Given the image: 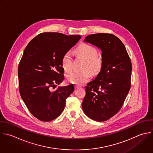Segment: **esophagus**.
<instances>
[{"instance_id": "34e87169", "label": "esophagus", "mask_w": 153, "mask_h": 153, "mask_svg": "<svg viewBox=\"0 0 153 153\" xmlns=\"http://www.w3.org/2000/svg\"><path fill=\"white\" fill-rule=\"evenodd\" d=\"M80 86H79V85H75V86H74V88H75L76 89H77V88H80Z\"/></svg>"}]
</instances>
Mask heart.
Instances as JSON below:
<instances>
[{
  "label": "heart",
  "instance_id": "obj_1",
  "mask_svg": "<svg viewBox=\"0 0 153 153\" xmlns=\"http://www.w3.org/2000/svg\"><path fill=\"white\" fill-rule=\"evenodd\" d=\"M77 52L86 61L85 68H88L92 71H98L101 65V61L97 55L95 48L88 44H82L76 49ZM62 65L64 69L69 72L72 70V55L70 51H67L62 59ZM91 73L88 71H74L67 76L68 82L71 83L81 85L88 82L91 78Z\"/></svg>",
  "mask_w": 153,
  "mask_h": 153
}]
</instances>
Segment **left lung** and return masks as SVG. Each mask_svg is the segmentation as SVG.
<instances>
[{
  "label": "left lung",
  "mask_w": 153,
  "mask_h": 153,
  "mask_svg": "<svg viewBox=\"0 0 153 153\" xmlns=\"http://www.w3.org/2000/svg\"><path fill=\"white\" fill-rule=\"evenodd\" d=\"M84 42L101 49L102 62L97 77L87 83L82 108L90 119L106 121L119 112L130 90L131 59L124 44L113 34H91Z\"/></svg>",
  "instance_id": "obj_1"
}]
</instances>
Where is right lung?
<instances>
[{
    "label": "right lung",
    "mask_w": 153,
    "mask_h": 153,
    "mask_svg": "<svg viewBox=\"0 0 153 153\" xmlns=\"http://www.w3.org/2000/svg\"><path fill=\"white\" fill-rule=\"evenodd\" d=\"M80 38L43 33L32 39L24 51L18 71L19 93L30 112L41 121L57 118L74 91L73 84L59 86L54 91L51 88L64 80L62 57Z\"/></svg>",
    "instance_id": "obj_1"
}]
</instances>
